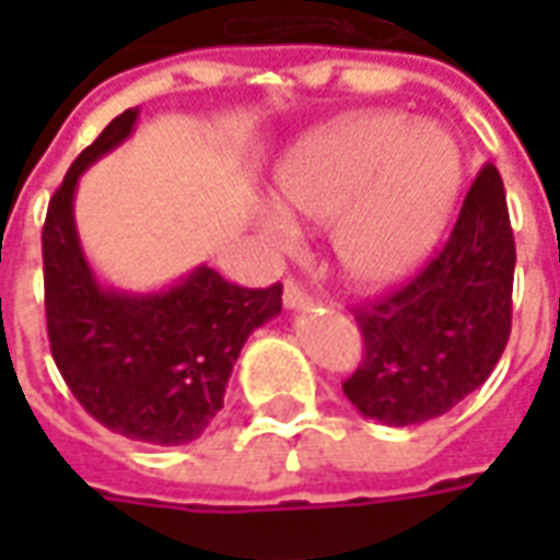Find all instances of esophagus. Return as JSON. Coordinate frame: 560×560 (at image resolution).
I'll return each mask as SVG.
<instances>
[{
    "label": "esophagus",
    "mask_w": 560,
    "mask_h": 560,
    "mask_svg": "<svg viewBox=\"0 0 560 560\" xmlns=\"http://www.w3.org/2000/svg\"><path fill=\"white\" fill-rule=\"evenodd\" d=\"M281 300H284V308H293V312H296V308H308V305H312V296H308V293H305L300 284H293V281H288V284H284V296H281Z\"/></svg>",
    "instance_id": "esophagus-1"
}]
</instances>
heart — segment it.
I'll return each instance as SVG.
<instances>
[{
	"instance_id": "b5f03b06",
	"label": "heart",
	"mask_w": 560,
	"mask_h": 560,
	"mask_svg": "<svg viewBox=\"0 0 560 560\" xmlns=\"http://www.w3.org/2000/svg\"><path fill=\"white\" fill-rule=\"evenodd\" d=\"M458 140L408 114L369 110L317 128L276 173L279 207L257 228L279 255L300 245L296 221L336 228V257L360 288L408 279L441 240L462 191Z\"/></svg>"
}]
</instances>
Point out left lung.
<instances>
[{
	"label": "left lung",
	"mask_w": 560,
	"mask_h": 560,
	"mask_svg": "<svg viewBox=\"0 0 560 560\" xmlns=\"http://www.w3.org/2000/svg\"><path fill=\"white\" fill-rule=\"evenodd\" d=\"M513 269L504 183L486 164L429 267L381 303L357 308L365 357L341 384L353 408L384 425H413L470 396L510 339Z\"/></svg>",
	"instance_id": "obj_1"
}]
</instances>
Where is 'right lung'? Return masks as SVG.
I'll list each match as a JSON object with an SVG mask.
<instances>
[{"instance_id": "add662e5", "label": "right lung", "mask_w": 560, "mask_h": 560, "mask_svg": "<svg viewBox=\"0 0 560 560\" xmlns=\"http://www.w3.org/2000/svg\"><path fill=\"white\" fill-rule=\"evenodd\" d=\"M138 116V107L116 116L47 207V336L66 384L95 420L131 441L179 446L221 411L245 339L281 312V284L248 291L207 264L161 291H122L95 276L80 245L74 195L80 176L135 135Z\"/></svg>"}]
</instances>
